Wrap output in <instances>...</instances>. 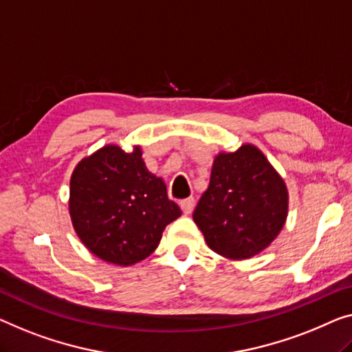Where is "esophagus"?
Returning <instances> with one entry per match:
<instances>
[{"label":"esophagus","mask_w":352,"mask_h":352,"mask_svg":"<svg viewBox=\"0 0 352 352\" xmlns=\"http://www.w3.org/2000/svg\"><path fill=\"white\" fill-rule=\"evenodd\" d=\"M180 208L183 210V213L185 214H190L194 208V199L192 197L183 199V201H180Z\"/></svg>","instance_id":"1"}]
</instances>
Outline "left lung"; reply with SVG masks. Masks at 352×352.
Wrapping results in <instances>:
<instances>
[{"mask_svg":"<svg viewBox=\"0 0 352 352\" xmlns=\"http://www.w3.org/2000/svg\"><path fill=\"white\" fill-rule=\"evenodd\" d=\"M286 217L285 182L250 144L214 158L210 185L192 213L207 245L229 259H248L265 250Z\"/></svg>","mask_w":352,"mask_h":352,"instance_id":"left-lung-1","label":"left lung"}]
</instances>
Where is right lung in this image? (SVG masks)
Here are the masks:
<instances>
[{
	"label": "right lung",
	"instance_id": "add662e5",
	"mask_svg": "<svg viewBox=\"0 0 352 352\" xmlns=\"http://www.w3.org/2000/svg\"><path fill=\"white\" fill-rule=\"evenodd\" d=\"M69 213L83 245L99 259L133 265L158 246L182 214L164 182L146 170L142 151L107 145L78 162L71 177Z\"/></svg>",
	"mask_w": 352,
	"mask_h": 352
}]
</instances>
